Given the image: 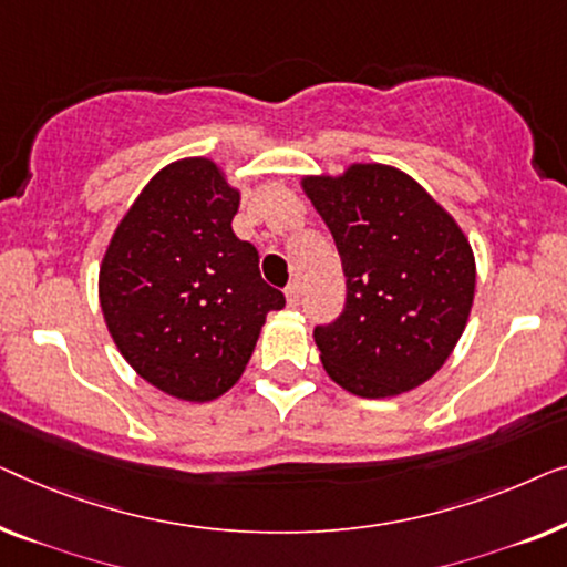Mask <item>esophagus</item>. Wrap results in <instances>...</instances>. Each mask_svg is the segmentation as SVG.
Segmentation results:
<instances>
[{
	"instance_id": "esophagus-1",
	"label": "esophagus",
	"mask_w": 567,
	"mask_h": 567,
	"mask_svg": "<svg viewBox=\"0 0 567 567\" xmlns=\"http://www.w3.org/2000/svg\"><path fill=\"white\" fill-rule=\"evenodd\" d=\"M285 298H287V306L290 308H295L300 302V287L298 285H287V290H285Z\"/></svg>"
}]
</instances>
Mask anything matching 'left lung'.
Here are the masks:
<instances>
[{"label": "left lung", "mask_w": 567, "mask_h": 567, "mask_svg": "<svg viewBox=\"0 0 567 567\" xmlns=\"http://www.w3.org/2000/svg\"><path fill=\"white\" fill-rule=\"evenodd\" d=\"M302 193L329 226L347 306L313 331L323 370L347 393L393 398L442 370L475 298V254L444 205L388 164L306 174Z\"/></svg>", "instance_id": "1"}]
</instances>
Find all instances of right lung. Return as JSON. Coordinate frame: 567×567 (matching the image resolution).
I'll list each match as a JSON object with an SVG mask.
<instances>
[{"label": "right lung", "mask_w": 567, "mask_h": 567, "mask_svg": "<svg viewBox=\"0 0 567 567\" xmlns=\"http://www.w3.org/2000/svg\"><path fill=\"white\" fill-rule=\"evenodd\" d=\"M241 203L220 164L187 156L158 169L117 223L100 265V308L135 374L177 401L228 393L285 295L230 220Z\"/></svg>", "instance_id": "1"}]
</instances>
